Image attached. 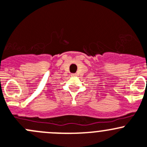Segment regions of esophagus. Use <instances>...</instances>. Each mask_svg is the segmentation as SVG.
I'll use <instances>...</instances> for the list:
<instances>
[{
	"mask_svg": "<svg viewBox=\"0 0 147 147\" xmlns=\"http://www.w3.org/2000/svg\"><path fill=\"white\" fill-rule=\"evenodd\" d=\"M76 74H71L72 76H76Z\"/></svg>",
	"mask_w": 147,
	"mask_h": 147,
	"instance_id": "1",
	"label": "esophagus"
}]
</instances>
